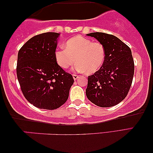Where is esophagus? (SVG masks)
<instances>
[{"instance_id": "obj_1", "label": "esophagus", "mask_w": 153, "mask_h": 153, "mask_svg": "<svg viewBox=\"0 0 153 153\" xmlns=\"http://www.w3.org/2000/svg\"><path fill=\"white\" fill-rule=\"evenodd\" d=\"M79 76H79V75H77V74H73V78H74V80H76V79H78L79 78Z\"/></svg>"}]
</instances>
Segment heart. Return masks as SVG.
<instances>
[{
	"instance_id": "heart-1",
	"label": "heart",
	"mask_w": 153,
	"mask_h": 153,
	"mask_svg": "<svg viewBox=\"0 0 153 153\" xmlns=\"http://www.w3.org/2000/svg\"><path fill=\"white\" fill-rule=\"evenodd\" d=\"M106 55V49L101 42L77 35L67 41L65 48L56 50L55 58L62 69L68 68L76 60L78 63L75 69L77 71L93 74L103 65Z\"/></svg>"
}]
</instances>
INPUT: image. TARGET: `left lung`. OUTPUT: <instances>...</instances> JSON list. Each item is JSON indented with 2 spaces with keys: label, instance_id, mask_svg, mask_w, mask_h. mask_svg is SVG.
Masks as SVG:
<instances>
[{
  "label": "left lung",
  "instance_id": "8db88e82",
  "mask_svg": "<svg viewBox=\"0 0 153 153\" xmlns=\"http://www.w3.org/2000/svg\"><path fill=\"white\" fill-rule=\"evenodd\" d=\"M87 35L97 39L106 51L103 65L88 77V99L100 107L116 105L126 97L132 83L134 62L130 48L113 35L96 32Z\"/></svg>",
  "mask_w": 153,
  "mask_h": 153
}]
</instances>
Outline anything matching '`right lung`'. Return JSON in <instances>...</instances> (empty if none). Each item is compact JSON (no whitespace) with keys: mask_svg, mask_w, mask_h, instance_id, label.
Masks as SVG:
<instances>
[{"mask_svg":"<svg viewBox=\"0 0 153 153\" xmlns=\"http://www.w3.org/2000/svg\"><path fill=\"white\" fill-rule=\"evenodd\" d=\"M57 33L37 35L18 52L16 75L25 98L37 108L53 110L65 103L74 83L72 74L58 65Z\"/></svg>","mask_w":153,"mask_h":153,"instance_id":"obj_1","label":"right lung"}]
</instances>
